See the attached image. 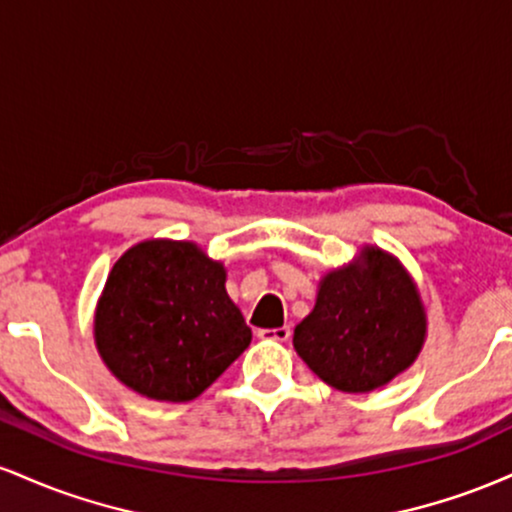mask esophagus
I'll return each mask as SVG.
<instances>
[{
  "label": "esophagus",
  "mask_w": 512,
  "mask_h": 512,
  "mask_svg": "<svg viewBox=\"0 0 512 512\" xmlns=\"http://www.w3.org/2000/svg\"><path fill=\"white\" fill-rule=\"evenodd\" d=\"M260 339H272V342H286L291 337V327H276V330H257Z\"/></svg>",
  "instance_id": "obj_1"
}]
</instances>
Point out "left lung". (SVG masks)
<instances>
[{
	"mask_svg": "<svg viewBox=\"0 0 512 512\" xmlns=\"http://www.w3.org/2000/svg\"><path fill=\"white\" fill-rule=\"evenodd\" d=\"M426 317L414 284L378 248L322 279L317 303L293 332V346L320 380L342 392H370L414 363Z\"/></svg>",
	"mask_w": 512,
	"mask_h": 512,
	"instance_id": "8db88e82",
	"label": "left lung"
}]
</instances>
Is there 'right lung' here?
Here are the masks:
<instances>
[{
	"mask_svg": "<svg viewBox=\"0 0 512 512\" xmlns=\"http://www.w3.org/2000/svg\"><path fill=\"white\" fill-rule=\"evenodd\" d=\"M223 264L197 245L146 240L110 272L96 310L105 366L139 395L190 402L248 349Z\"/></svg>",
	"mask_w": 512,
	"mask_h": 512,
	"instance_id": "obj_1",
	"label": "right lung"
}]
</instances>
